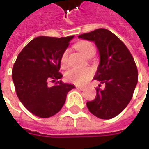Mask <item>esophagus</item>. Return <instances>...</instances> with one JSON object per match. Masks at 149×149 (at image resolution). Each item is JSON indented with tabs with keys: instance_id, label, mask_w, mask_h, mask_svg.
Listing matches in <instances>:
<instances>
[{
	"instance_id": "34e87169",
	"label": "esophagus",
	"mask_w": 149,
	"mask_h": 149,
	"mask_svg": "<svg viewBox=\"0 0 149 149\" xmlns=\"http://www.w3.org/2000/svg\"><path fill=\"white\" fill-rule=\"evenodd\" d=\"M77 89H79V90H81V91H83V90L85 89V87H79V86H78V87H77Z\"/></svg>"
}]
</instances>
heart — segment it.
Returning <instances> with one entry per match:
<instances>
[{
  "mask_svg": "<svg viewBox=\"0 0 149 149\" xmlns=\"http://www.w3.org/2000/svg\"><path fill=\"white\" fill-rule=\"evenodd\" d=\"M77 49L81 52V54L86 56L91 51H93V45L89 42L82 41L78 42L76 45ZM67 59H68V50L64 51L61 58V65L62 67L67 66ZM93 75V70L89 68H75L69 70L66 73V77L68 81L73 82L75 84H83Z\"/></svg>",
  "mask_w": 149,
  "mask_h": 149,
  "instance_id": "b5f03b06",
  "label": "heart"
}]
</instances>
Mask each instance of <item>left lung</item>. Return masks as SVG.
<instances>
[{"instance_id":"8db88e82","label":"left lung","mask_w":149,"mask_h":149,"mask_svg":"<svg viewBox=\"0 0 149 149\" xmlns=\"http://www.w3.org/2000/svg\"><path fill=\"white\" fill-rule=\"evenodd\" d=\"M78 38L95 43L100 62L93 79L105 84L104 89H96L97 96L87 102V108L101 119L113 118L127 106L138 83L133 56L118 36L104 28L81 34Z\"/></svg>"}]
</instances>
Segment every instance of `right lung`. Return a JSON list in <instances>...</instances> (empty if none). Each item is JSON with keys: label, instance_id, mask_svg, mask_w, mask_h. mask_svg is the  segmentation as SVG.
I'll return each mask as SVG.
<instances>
[{"label": "right lung", "instance_id": "right-lung-1", "mask_svg": "<svg viewBox=\"0 0 149 149\" xmlns=\"http://www.w3.org/2000/svg\"><path fill=\"white\" fill-rule=\"evenodd\" d=\"M74 36L67 37L38 36L22 49L12 68V80L16 95L29 112L46 118L57 113L63 107L68 93L73 84L59 79L62 53ZM56 81L50 88L47 83Z\"/></svg>", "mask_w": 149, "mask_h": 149}]
</instances>
